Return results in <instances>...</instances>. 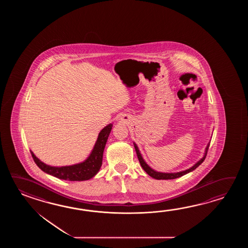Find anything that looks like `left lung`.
<instances>
[{"label":"left lung","instance_id":"left-lung-1","mask_svg":"<svg viewBox=\"0 0 248 248\" xmlns=\"http://www.w3.org/2000/svg\"><path fill=\"white\" fill-rule=\"evenodd\" d=\"M209 144H210V142H208V144L206 145L203 158H201L195 165H193L190 169H186V170H184V171H181V172H177V173H162V172L155 171V170H153L151 167H149V165H148V164L144 161V159L142 158V154L140 153V151H139V149L137 147V144L134 142V146H135L136 152H137V158H138V160H139V162H140V165L142 166V169H143L150 176H152L154 179L157 180L175 179V178L181 177V176H183V175H185V174H188V173H190L191 171L195 170V169L205 160L206 153H207L208 148H209Z\"/></svg>","mask_w":248,"mask_h":248}]
</instances>
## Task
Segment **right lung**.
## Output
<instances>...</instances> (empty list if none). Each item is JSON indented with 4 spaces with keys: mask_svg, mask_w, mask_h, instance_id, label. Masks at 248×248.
Instances as JSON below:
<instances>
[{
    "mask_svg": "<svg viewBox=\"0 0 248 248\" xmlns=\"http://www.w3.org/2000/svg\"><path fill=\"white\" fill-rule=\"evenodd\" d=\"M111 127H112V124L111 123L101 130L100 133L98 134L97 140L95 142L92 152L83 162L74 164L72 166L52 167V166L43 163L31 151L32 158L43 172L51 174L58 179L68 180V181H85V180L91 179L100 170L102 161H103L104 150L106 147L108 137L111 133Z\"/></svg>",
    "mask_w": 248,
    "mask_h": 248,
    "instance_id": "obj_1",
    "label": "right lung"
}]
</instances>
